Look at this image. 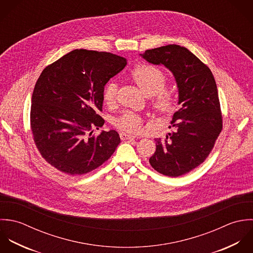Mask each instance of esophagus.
<instances>
[{"label":"esophagus","mask_w":253,"mask_h":253,"mask_svg":"<svg viewBox=\"0 0 253 253\" xmlns=\"http://www.w3.org/2000/svg\"><path fill=\"white\" fill-rule=\"evenodd\" d=\"M120 138H121V140H123V141H125V140H133V139L135 138V136L130 135V134L125 133V132H121V133H120Z\"/></svg>","instance_id":"34e87169"}]
</instances>
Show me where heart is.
I'll list each match as a JSON object with an SVG mask.
<instances>
[{"mask_svg":"<svg viewBox=\"0 0 253 253\" xmlns=\"http://www.w3.org/2000/svg\"><path fill=\"white\" fill-rule=\"evenodd\" d=\"M131 76L133 81L146 96H153L152 103L158 113L166 115L174 110L176 99L172 92L164 90L167 77L160 68L153 65H140L132 71ZM116 84L114 82L108 83L103 92L104 101L111 103L116 98ZM115 125L122 131L136 133L142 128L143 120L139 115L133 112H125L116 119Z\"/></svg>","mask_w":253,"mask_h":253,"instance_id":"b5f03b06","label":"heart"}]
</instances>
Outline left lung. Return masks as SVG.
Instances as JSON below:
<instances>
[{
    "label": "left lung",
    "mask_w": 253,
    "mask_h": 253,
    "mask_svg": "<svg viewBox=\"0 0 253 253\" xmlns=\"http://www.w3.org/2000/svg\"><path fill=\"white\" fill-rule=\"evenodd\" d=\"M154 65H164L178 88V104L166 138L155 139L150 163L157 172L178 177L206 159L222 130L218 90L211 70L193 52L179 45H167L140 54Z\"/></svg>",
    "instance_id": "8db88e82"
}]
</instances>
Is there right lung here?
Returning a JSON list of instances; mask_svg holds the SVG:
<instances>
[{
	"mask_svg": "<svg viewBox=\"0 0 253 253\" xmlns=\"http://www.w3.org/2000/svg\"><path fill=\"white\" fill-rule=\"evenodd\" d=\"M127 64L105 51L74 50L47 66L36 82L30 122L34 142L45 160L68 175H83L104 163L120 144L115 130L94 129L104 123L103 91Z\"/></svg>",
	"mask_w": 253,
	"mask_h": 253,
	"instance_id": "1",
	"label": "right lung"
}]
</instances>
